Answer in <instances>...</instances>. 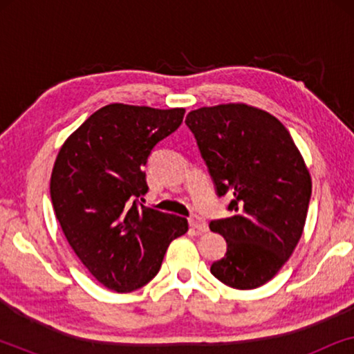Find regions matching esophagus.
<instances>
[{
  "instance_id": "esophagus-1",
  "label": "esophagus",
  "mask_w": 354,
  "mask_h": 354,
  "mask_svg": "<svg viewBox=\"0 0 354 354\" xmlns=\"http://www.w3.org/2000/svg\"><path fill=\"white\" fill-rule=\"evenodd\" d=\"M188 224H190V227H193V229L201 232V234H205V232H207V224L205 222V219L200 216L193 214L188 217Z\"/></svg>"
}]
</instances>
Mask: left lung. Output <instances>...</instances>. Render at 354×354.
<instances>
[{
    "label": "left lung",
    "instance_id": "left-lung-1",
    "mask_svg": "<svg viewBox=\"0 0 354 354\" xmlns=\"http://www.w3.org/2000/svg\"><path fill=\"white\" fill-rule=\"evenodd\" d=\"M185 124L219 196L230 195V217L211 221L227 253L211 274L232 288L269 282L287 263L306 222L311 176L279 119L243 103L200 108Z\"/></svg>",
    "mask_w": 354,
    "mask_h": 354
}]
</instances>
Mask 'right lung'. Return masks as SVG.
Instances as JSON below:
<instances>
[{
  "label": "right lung",
  "instance_id": "right-lung-1",
  "mask_svg": "<svg viewBox=\"0 0 354 354\" xmlns=\"http://www.w3.org/2000/svg\"><path fill=\"white\" fill-rule=\"evenodd\" d=\"M183 114V108L108 104L57 153L50 182L56 219L82 264L118 293L154 279L167 246L188 230L185 217L137 201L148 192L149 154L180 127Z\"/></svg>",
  "mask_w": 354,
  "mask_h": 354
}]
</instances>
